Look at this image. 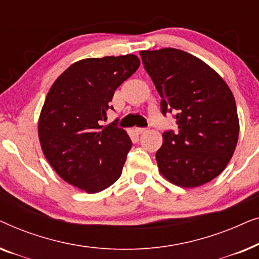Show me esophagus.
<instances>
[{"mask_svg":"<svg viewBox=\"0 0 259 259\" xmlns=\"http://www.w3.org/2000/svg\"><path fill=\"white\" fill-rule=\"evenodd\" d=\"M136 132L138 134H143V133H146L147 130L146 128H136Z\"/></svg>","mask_w":259,"mask_h":259,"instance_id":"obj_1","label":"esophagus"}]
</instances>
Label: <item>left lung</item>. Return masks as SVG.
I'll return each mask as SVG.
<instances>
[{
	"label": "left lung",
	"instance_id": "8db88e82",
	"mask_svg": "<svg viewBox=\"0 0 259 259\" xmlns=\"http://www.w3.org/2000/svg\"><path fill=\"white\" fill-rule=\"evenodd\" d=\"M144 68L161 97V112H177L178 132L162 133L159 173L193 189L218 177L235 153L239 119L223 77L200 59L175 48L140 52Z\"/></svg>",
	"mask_w": 259,
	"mask_h": 259
}]
</instances>
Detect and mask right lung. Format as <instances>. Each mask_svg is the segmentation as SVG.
<instances>
[{"mask_svg":"<svg viewBox=\"0 0 259 259\" xmlns=\"http://www.w3.org/2000/svg\"><path fill=\"white\" fill-rule=\"evenodd\" d=\"M137 55L90 58L74 62L52 84L37 123L46 159L60 178L97 193L121 176L132 147L128 134L107 120L116 88L136 73Z\"/></svg>","mask_w":259,"mask_h":259,"instance_id":"add662e5","label":"right lung"}]
</instances>
